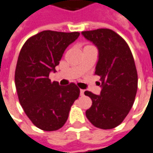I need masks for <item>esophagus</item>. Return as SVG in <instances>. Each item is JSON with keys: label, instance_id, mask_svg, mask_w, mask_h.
<instances>
[{"label": "esophagus", "instance_id": "34e87169", "mask_svg": "<svg viewBox=\"0 0 153 153\" xmlns=\"http://www.w3.org/2000/svg\"><path fill=\"white\" fill-rule=\"evenodd\" d=\"M84 90L83 89H80V96H84Z\"/></svg>", "mask_w": 153, "mask_h": 153}]
</instances>
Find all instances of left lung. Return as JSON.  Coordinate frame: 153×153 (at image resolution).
I'll return each instance as SVG.
<instances>
[{
    "label": "left lung",
    "instance_id": "1",
    "mask_svg": "<svg viewBox=\"0 0 153 153\" xmlns=\"http://www.w3.org/2000/svg\"><path fill=\"white\" fill-rule=\"evenodd\" d=\"M81 34L98 48L95 74L101 81L99 95L84 92L92 99L86 117L96 128H114L128 115L136 97L137 73L132 52L124 39L109 29Z\"/></svg>",
    "mask_w": 153,
    "mask_h": 153
}]
</instances>
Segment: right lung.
I'll use <instances>...</instances> for the list:
<instances>
[{
	"label": "right lung",
	"instance_id": "right-lung-1",
	"mask_svg": "<svg viewBox=\"0 0 153 153\" xmlns=\"http://www.w3.org/2000/svg\"><path fill=\"white\" fill-rule=\"evenodd\" d=\"M79 36V32L44 30L27 39L21 48L15 72L18 99L27 117L41 130L62 128L79 96V88L73 83L61 86L49 79L66 48Z\"/></svg>",
	"mask_w": 153,
	"mask_h": 153
}]
</instances>
